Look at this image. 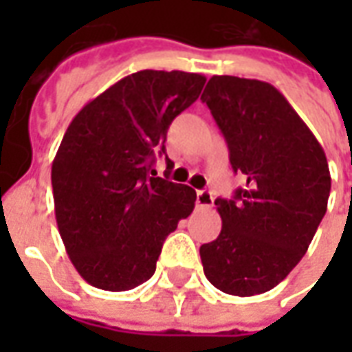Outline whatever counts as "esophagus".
Masks as SVG:
<instances>
[{
    "mask_svg": "<svg viewBox=\"0 0 352 352\" xmlns=\"http://www.w3.org/2000/svg\"><path fill=\"white\" fill-rule=\"evenodd\" d=\"M213 201V194L209 190H198V194H196V204H198V207H211Z\"/></svg>",
    "mask_w": 352,
    "mask_h": 352,
    "instance_id": "obj_1",
    "label": "esophagus"
}]
</instances>
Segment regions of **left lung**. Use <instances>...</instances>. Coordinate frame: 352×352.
Listing matches in <instances>:
<instances>
[{
  "label": "left lung",
  "instance_id": "obj_1",
  "mask_svg": "<svg viewBox=\"0 0 352 352\" xmlns=\"http://www.w3.org/2000/svg\"><path fill=\"white\" fill-rule=\"evenodd\" d=\"M201 101L245 177L234 198H217L219 237L199 247L209 283L232 296L277 287L307 251L328 207L326 154L287 98L270 82L214 75Z\"/></svg>",
  "mask_w": 352,
  "mask_h": 352
}]
</instances>
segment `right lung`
<instances>
[{
    "instance_id": "1",
    "label": "right lung",
    "mask_w": 352,
    "mask_h": 352,
    "mask_svg": "<svg viewBox=\"0 0 352 352\" xmlns=\"http://www.w3.org/2000/svg\"><path fill=\"white\" fill-rule=\"evenodd\" d=\"M204 85L199 73H131L67 126L50 175L54 213L65 251L92 287L122 292L151 279L166 237L192 213L196 192L156 177L153 164L166 154L169 124Z\"/></svg>"
}]
</instances>
